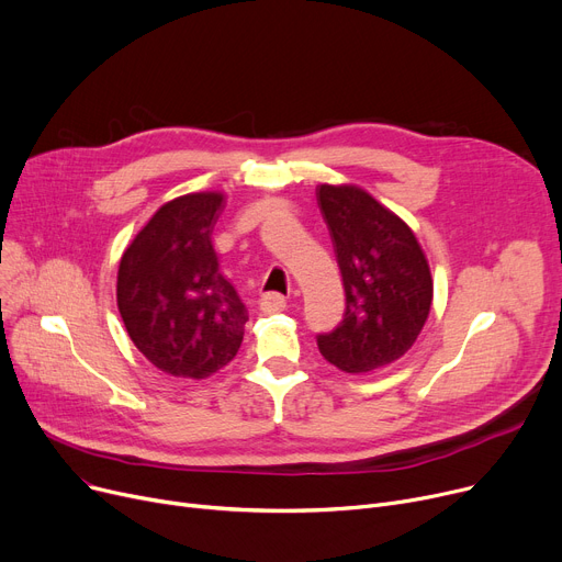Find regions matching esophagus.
<instances>
[{
	"mask_svg": "<svg viewBox=\"0 0 562 562\" xmlns=\"http://www.w3.org/2000/svg\"><path fill=\"white\" fill-rule=\"evenodd\" d=\"M285 306H288L285 296H283V294H279V292H268V294H262V296H260V311H262V313H268V315L285 311Z\"/></svg>",
	"mask_w": 562,
	"mask_h": 562,
	"instance_id": "34e87169",
	"label": "esophagus"
}]
</instances>
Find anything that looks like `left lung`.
Listing matches in <instances>:
<instances>
[{"mask_svg":"<svg viewBox=\"0 0 562 562\" xmlns=\"http://www.w3.org/2000/svg\"><path fill=\"white\" fill-rule=\"evenodd\" d=\"M347 306L317 336L319 353L342 372H370L402 358L431 311L434 281L413 231L356 186H319Z\"/></svg>","mask_w":562,"mask_h":562,"instance_id":"left-lung-1","label":"left lung"}]
</instances>
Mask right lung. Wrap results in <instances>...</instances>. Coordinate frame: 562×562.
<instances>
[{
    "label": "right lung",
    "mask_w": 562,
    "mask_h": 562,
    "mask_svg": "<svg viewBox=\"0 0 562 562\" xmlns=\"http://www.w3.org/2000/svg\"><path fill=\"white\" fill-rule=\"evenodd\" d=\"M222 194H183L156 211L120 260L117 308L160 372L206 379L240 349L249 319L211 245Z\"/></svg>",
    "instance_id": "obj_1"
}]
</instances>
